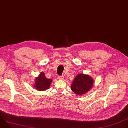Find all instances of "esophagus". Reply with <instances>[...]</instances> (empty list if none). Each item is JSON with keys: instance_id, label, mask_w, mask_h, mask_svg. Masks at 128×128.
Returning a JSON list of instances; mask_svg holds the SVG:
<instances>
[{"instance_id": "obj_1", "label": "esophagus", "mask_w": 128, "mask_h": 128, "mask_svg": "<svg viewBox=\"0 0 128 128\" xmlns=\"http://www.w3.org/2000/svg\"><path fill=\"white\" fill-rule=\"evenodd\" d=\"M64 78V77L63 76H58V78L59 80H63Z\"/></svg>"}]
</instances>
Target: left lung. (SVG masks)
Instances as JSON below:
<instances>
[{"instance_id":"8db88e82","label":"left lung","mask_w":128,"mask_h":128,"mask_svg":"<svg viewBox=\"0 0 128 128\" xmlns=\"http://www.w3.org/2000/svg\"><path fill=\"white\" fill-rule=\"evenodd\" d=\"M93 84V80L89 76L79 74L72 83L71 90L75 94L82 95L90 90Z\"/></svg>"}]
</instances>
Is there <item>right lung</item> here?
<instances>
[{
	"label": "right lung",
	"mask_w": 128,
	"mask_h": 128,
	"mask_svg": "<svg viewBox=\"0 0 128 128\" xmlns=\"http://www.w3.org/2000/svg\"><path fill=\"white\" fill-rule=\"evenodd\" d=\"M51 79L46 78L44 72H41L38 77L36 78L34 88L38 90H45L50 88L52 82Z\"/></svg>",
	"instance_id": "obj_1"
}]
</instances>
